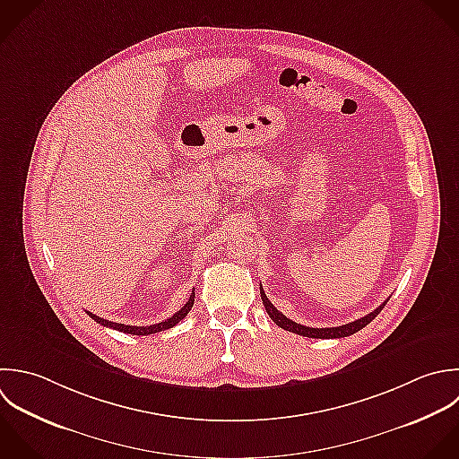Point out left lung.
<instances>
[{
    "instance_id": "obj_1",
    "label": "left lung",
    "mask_w": 459,
    "mask_h": 459,
    "mask_svg": "<svg viewBox=\"0 0 459 459\" xmlns=\"http://www.w3.org/2000/svg\"><path fill=\"white\" fill-rule=\"evenodd\" d=\"M261 299H263V304H264V307H266V313L270 315V318H272L281 329L290 331V333H295V334H300V336H306V338H320V340H324V338H327V340H329V338H347V336H351V334L361 331V329L367 327V325L383 311V307L386 306V302H383V304H381L377 309H374L370 315H367V316H363V318H359V320H356V322L340 325V327L313 329V327H306V325H300V324H297V322L286 318V316L268 300V297H266L263 286H261Z\"/></svg>"
}]
</instances>
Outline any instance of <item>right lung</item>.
I'll return each mask as SVG.
<instances>
[{"label": "right lung", "mask_w": 459, "mask_h": 459, "mask_svg": "<svg viewBox=\"0 0 459 459\" xmlns=\"http://www.w3.org/2000/svg\"><path fill=\"white\" fill-rule=\"evenodd\" d=\"M193 304H195V290H193L189 300L184 304V307H180L171 318H168V320H164V322H160V324L148 325V327H137V325H125V324L108 322V320H103V318H100V316H96V315H92V313H89V311H87V315H89L94 322H98L100 325H103V327H110V329H116V331H119V333H126V334H134V336H148V334H155V333H160V331H166V329L175 327L180 320L186 318V315L191 311Z\"/></svg>", "instance_id": "add662e5"}]
</instances>
